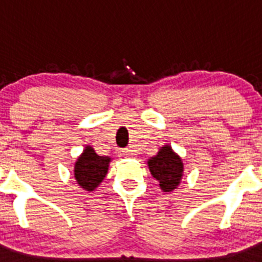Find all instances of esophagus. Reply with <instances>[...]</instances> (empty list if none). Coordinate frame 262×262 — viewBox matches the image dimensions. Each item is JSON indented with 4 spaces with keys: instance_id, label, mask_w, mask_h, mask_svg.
Here are the masks:
<instances>
[{
    "instance_id": "34e87169",
    "label": "esophagus",
    "mask_w": 262,
    "mask_h": 262,
    "mask_svg": "<svg viewBox=\"0 0 262 262\" xmlns=\"http://www.w3.org/2000/svg\"><path fill=\"white\" fill-rule=\"evenodd\" d=\"M123 152L125 153L126 156H128V157H133L134 156V153H133V150L130 149V148H125V149H123Z\"/></svg>"
}]
</instances>
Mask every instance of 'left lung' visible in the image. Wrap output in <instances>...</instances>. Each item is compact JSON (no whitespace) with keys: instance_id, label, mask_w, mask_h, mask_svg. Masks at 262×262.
<instances>
[{"instance_id":"1","label":"left lung","mask_w":262,"mask_h":262,"mask_svg":"<svg viewBox=\"0 0 262 262\" xmlns=\"http://www.w3.org/2000/svg\"><path fill=\"white\" fill-rule=\"evenodd\" d=\"M150 173L160 182V187L163 191H172L180 184L184 166L178 155H175L170 146H165L160 149L157 156L148 161Z\"/></svg>"}]
</instances>
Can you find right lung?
Masks as SVG:
<instances>
[{
  "instance_id": "obj_1",
  "label": "right lung",
  "mask_w": 262,
  "mask_h": 262,
  "mask_svg": "<svg viewBox=\"0 0 262 262\" xmlns=\"http://www.w3.org/2000/svg\"><path fill=\"white\" fill-rule=\"evenodd\" d=\"M110 158L95 153L94 148L86 147L75 166V178L84 190L92 191L107 173Z\"/></svg>"
}]
</instances>
